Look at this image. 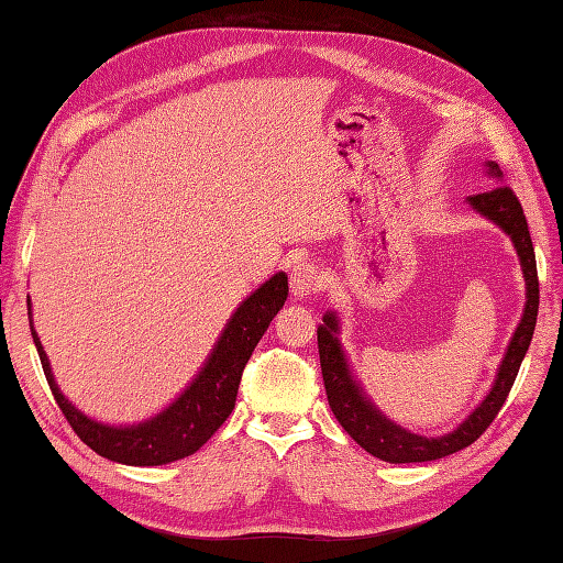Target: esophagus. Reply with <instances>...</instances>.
Listing matches in <instances>:
<instances>
[{"mask_svg": "<svg viewBox=\"0 0 563 563\" xmlns=\"http://www.w3.org/2000/svg\"><path fill=\"white\" fill-rule=\"evenodd\" d=\"M322 288V269L312 261H300L291 269V291L296 298H308Z\"/></svg>", "mask_w": 563, "mask_h": 563, "instance_id": "34e87169", "label": "esophagus"}]
</instances>
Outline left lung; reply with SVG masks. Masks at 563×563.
<instances>
[{"mask_svg": "<svg viewBox=\"0 0 563 563\" xmlns=\"http://www.w3.org/2000/svg\"><path fill=\"white\" fill-rule=\"evenodd\" d=\"M490 170L499 179L503 173L495 163H490ZM468 203L474 206L481 216L490 218L511 236L516 253L521 257L523 277L528 286V300L521 317V324L516 327L514 339L507 347V355L499 364V372L495 378V386L471 417L460 423L457 429L440 438H423L415 435L400 427H395L378 409L364 398L360 386L353 382L351 369L345 364V355L341 351V343L336 341L339 322L331 312L324 314V324L317 329V347H319V364H322L324 388L331 405V412L336 415L341 427L347 431L360 448L367 450L374 457L393 462V464H409V462H433L443 460L452 452H460L466 445L478 440L485 429L490 427L493 419L503 409L507 395L516 382V374L523 362V355L533 339L536 322H538V306H540V284H538V267H536V251L533 241H530L528 222L523 216V208L516 199V194L507 185H497L488 191H481L468 196Z\"/></svg>", "mask_w": 563, "mask_h": 563, "instance_id": "8db88e82", "label": "left lung"}]
</instances>
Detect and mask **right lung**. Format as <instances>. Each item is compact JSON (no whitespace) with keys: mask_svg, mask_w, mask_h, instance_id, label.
Instances as JSON below:
<instances>
[{"mask_svg":"<svg viewBox=\"0 0 563 563\" xmlns=\"http://www.w3.org/2000/svg\"><path fill=\"white\" fill-rule=\"evenodd\" d=\"M286 296L288 279L284 272H279L236 308L230 324L222 331L216 351L210 353L206 367L194 378V384L154 419L125 429L103 427L99 421L87 419L60 395L37 333L33 327L30 329H33V341L54 400L82 443L111 462L130 466H158L189 457L203 443H208V438L232 415L241 374H244L246 362L255 351L257 341L267 331L272 317L284 308Z\"/></svg>","mask_w":563,"mask_h":563,"instance_id":"1","label":"right lung"}]
</instances>
